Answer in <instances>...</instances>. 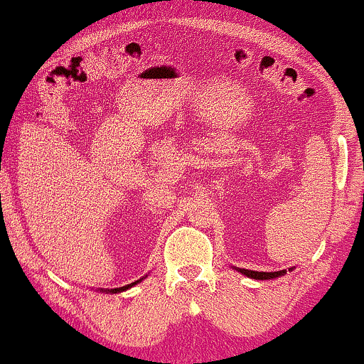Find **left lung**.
I'll list each match as a JSON object with an SVG mask.
<instances>
[{
	"label": "left lung",
	"instance_id": "1",
	"mask_svg": "<svg viewBox=\"0 0 364 364\" xmlns=\"http://www.w3.org/2000/svg\"><path fill=\"white\" fill-rule=\"evenodd\" d=\"M237 272L243 273L248 278H255V280H272V278L277 277H284L287 270H280V272H253V270H246V268H236ZM291 270V268H289Z\"/></svg>",
	"mask_w": 364,
	"mask_h": 364
}]
</instances>
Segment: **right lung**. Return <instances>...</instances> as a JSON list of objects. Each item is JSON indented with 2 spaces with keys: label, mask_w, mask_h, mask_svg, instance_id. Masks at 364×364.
Here are the masks:
<instances>
[{
  "label": "right lung",
  "mask_w": 364,
  "mask_h": 364,
  "mask_svg": "<svg viewBox=\"0 0 364 364\" xmlns=\"http://www.w3.org/2000/svg\"><path fill=\"white\" fill-rule=\"evenodd\" d=\"M143 280V278H140V280H136V282H133V284H129V285H124V287H119V289H111V290H102V291H109V294H119V291H124V290H128V289H132L133 285H136V284H140V282Z\"/></svg>",
  "instance_id": "1"
}]
</instances>
